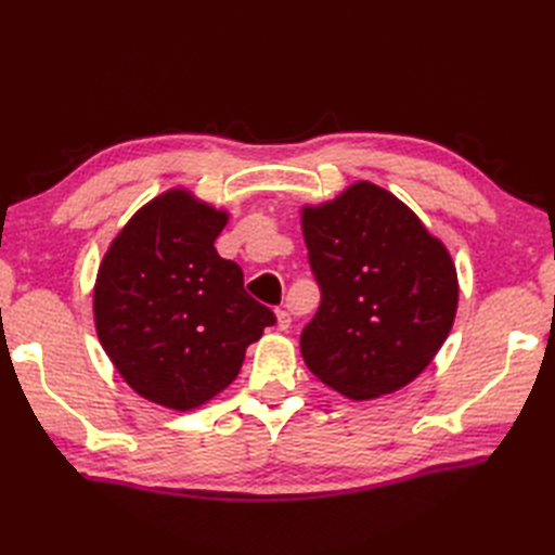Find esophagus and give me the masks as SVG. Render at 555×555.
Here are the masks:
<instances>
[{
    "mask_svg": "<svg viewBox=\"0 0 555 555\" xmlns=\"http://www.w3.org/2000/svg\"><path fill=\"white\" fill-rule=\"evenodd\" d=\"M275 317H278V328L280 331H287L292 326V314L287 310H278Z\"/></svg>",
    "mask_w": 555,
    "mask_h": 555,
    "instance_id": "1",
    "label": "esophagus"
}]
</instances>
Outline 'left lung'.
Wrapping results in <instances>:
<instances>
[{
  "instance_id": "8db88e82",
  "label": "left lung",
  "mask_w": 555,
  "mask_h": 555,
  "mask_svg": "<svg viewBox=\"0 0 555 555\" xmlns=\"http://www.w3.org/2000/svg\"><path fill=\"white\" fill-rule=\"evenodd\" d=\"M300 224L322 289L300 333L312 375L354 400L402 389L426 371L456 317L447 247L402 201L365 180L304 208Z\"/></svg>"
}]
</instances>
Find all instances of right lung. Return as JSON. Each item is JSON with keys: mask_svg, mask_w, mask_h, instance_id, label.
I'll use <instances>...</instances> for the list:
<instances>
[{"mask_svg": "<svg viewBox=\"0 0 555 555\" xmlns=\"http://www.w3.org/2000/svg\"><path fill=\"white\" fill-rule=\"evenodd\" d=\"M227 217L171 190L131 217L99 266V340L131 389L157 405H204L275 324L273 310L245 292L241 266L217 255Z\"/></svg>", "mask_w": 555, "mask_h": 555, "instance_id": "obj_1", "label": "right lung"}]
</instances>
